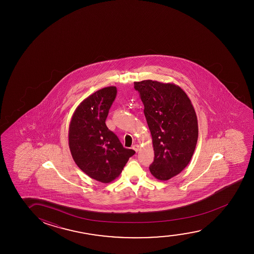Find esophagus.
I'll use <instances>...</instances> for the list:
<instances>
[{"mask_svg": "<svg viewBox=\"0 0 254 254\" xmlns=\"http://www.w3.org/2000/svg\"><path fill=\"white\" fill-rule=\"evenodd\" d=\"M132 149L134 150L135 151L136 153L138 152L139 150V146L138 145V144H135V145H133V146H132Z\"/></svg>", "mask_w": 254, "mask_h": 254, "instance_id": "1", "label": "esophagus"}]
</instances>
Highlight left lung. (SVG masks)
Returning a JSON list of instances; mask_svg holds the SVG:
<instances>
[{
    "mask_svg": "<svg viewBox=\"0 0 254 254\" xmlns=\"http://www.w3.org/2000/svg\"><path fill=\"white\" fill-rule=\"evenodd\" d=\"M144 104L153 139L154 160L149 169L159 181L180 174L190 162L198 140V120L187 94L174 83L134 82Z\"/></svg>",
    "mask_w": 254,
    "mask_h": 254,
    "instance_id": "1",
    "label": "left lung"
}]
</instances>
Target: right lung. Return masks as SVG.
Masks as SVG:
<instances>
[{"label": "right lung", "mask_w": 254, "mask_h": 254, "mask_svg": "<svg viewBox=\"0 0 254 254\" xmlns=\"http://www.w3.org/2000/svg\"><path fill=\"white\" fill-rule=\"evenodd\" d=\"M117 94L116 87L101 88L80 102L73 114L68 145L80 170L95 181L109 183L119 177L135 152L123 147L106 125Z\"/></svg>", "instance_id": "right-lung-1"}]
</instances>
